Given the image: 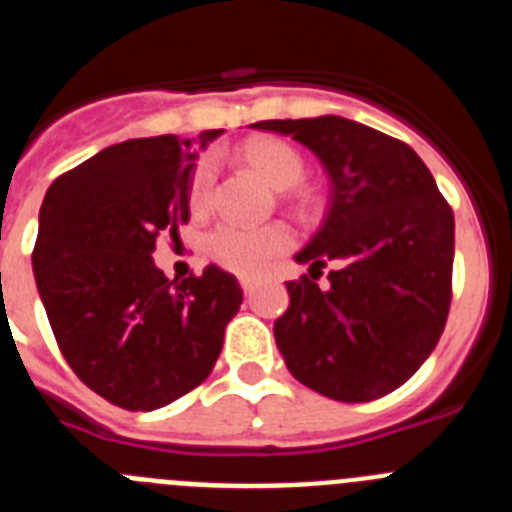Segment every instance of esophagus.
Instances as JSON below:
<instances>
[{"instance_id": "esophagus-1", "label": "esophagus", "mask_w": 512, "mask_h": 512, "mask_svg": "<svg viewBox=\"0 0 512 512\" xmlns=\"http://www.w3.org/2000/svg\"><path fill=\"white\" fill-rule=\"evenodd\" d=\"M241 287H243V292H246V295H251L253 289H256V279L243 277V279H241Z\"/></svg>"}]
</instances>
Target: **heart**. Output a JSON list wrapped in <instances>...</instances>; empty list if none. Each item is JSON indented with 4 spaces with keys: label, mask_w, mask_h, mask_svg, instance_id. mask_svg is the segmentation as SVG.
<instances>
[{
    "label": "heart",
    "mask_w": 512,
    "mask_h": 512,
    "mask_svg": "<svg viewBox=\"0 0 512 512\" xmlns=\"http://www.w3.org/2000/svg\"><path fill=\"white\" fill-rule=\"evenodd\" d=\"M241 158L256 174L269 182L274 189L295 187L305 174V161L295 146L279 138H251L241 146ZM212 171L210 158L197 161L189 179V205L194 212L207 210L212 197ZM292 230L282 223L271 225H246L225 220L207 235V253L215 264L235 274H261L271 259L292 246Z\"/></svg>",
    "instance_id": "b5f03b06"
}]
</instances>
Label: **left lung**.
I'll return each instance as SVG.
<instances>
[{
	"label": "left lung",
	"mask_w": 512,
	"mask_h": 512,
	"mask_svg": "<svg viewBox=\"0 0 512 512\" xmlns=\"http://www.w3.org/2000/svg\"><path fill=\"white\" fill-rule=\"evenodd\" d=\"M323 161L333 192L297 253L274 338L297 382L338 402H369L408 382L449 318L454 212L418 153L338 115L261 120ZM328 263L329 284L317 279Z\"/></svg>",
	"instance_id": "obj_1"
}]
</instances>
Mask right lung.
Segmentation results:
<instances>
[{
	"mask_svg": "<svg viewBox=\"0 0 512 512\" xmlns=\"http://www.w3.org/2000/svg\"><path fill=\"white\" fill-rule=\"evenodd\" d=\"M223 130L200 135L205 148ZM192 140L133 138L48 187L33 271L53 336L76 377L125 410H156L210 377L241 310L233 274L169 279L151 253L189 223Z\"/></svg>",
	"mask_w": 512,
	"mask_h": 512,
	"instance_id": "1",
	"label": "right lung"
}]
</instances>
